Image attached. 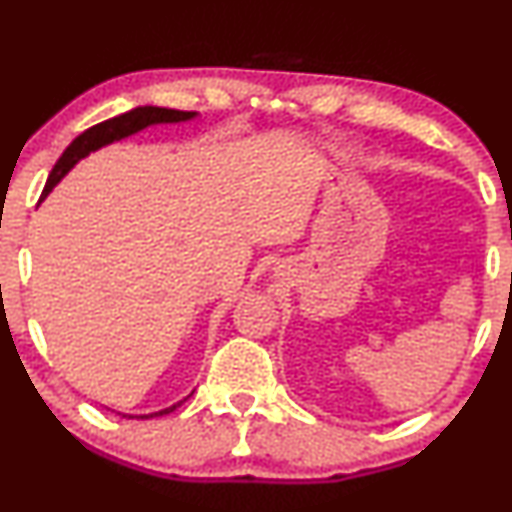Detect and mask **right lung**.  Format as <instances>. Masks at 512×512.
I'll return each mask as SVG.
<instances>
[{"instance_id":"obj_1","label":"right lung","mask_w":512,"mask_h":512,"mask_svg":"<svg viewBox=\"0 0 512 512\" xmlns=\"http://www.w3.org/2000/svg\"><path fill=\"white\" fill-rule=\"evenodd\" d=\"M195 116H197V112H178V109L152 107V104H145V107H135V109H131V112L119 114V116H114V119L97 123V126H92V128H88V131L80 133L78 138L73 140L69 147H66L64 155L59 157V162L54 164L52 174H49V178H47L40 200H45V197L52 193L54 186H57L61 178L69 174V171L80 162V159L88 157L90 152H97V150H102V147L119 143V140H123V138H131V135L145 131V128H150V126H159V123H186V121H193ZM190 396H193V393H190ZM188 398L178 400V403L171 405V408L150 412V415H135V420H150V417L169 415V412L181 408ZM123 417L133 420V415H123Z\"/></svg>"}]
</instances>
